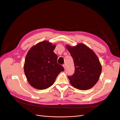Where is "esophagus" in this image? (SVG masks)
<instances>
[{
	"instance_id": "1",
	"label": "esophagus",
	"mask_w": 120,
	"mask_h": 120,
	"mask_svg": "<svg viewBox=\"0 0 120 120\" xmlns=\"http://www.w3.org/2000/svg\"><path fill=\"white\" fill-rule=\"evenodd\" d=\"M63 67L64 68V69L66 68V64H64L63 65Z\"/></svg>"
}]
</instances>
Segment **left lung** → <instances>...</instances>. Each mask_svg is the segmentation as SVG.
I'll list each match as a JSON object with an SVG mask.
<instances>
[{
  "mask_svg": "<svg viewBox=\"0 0 120 120\" xmlns=\"http://www.w3.org/2000/svg\"><path fill=\"white\" fill-rule=\"evenodd\" d=\"M74 60L75 71L73 75L68 76L71 84L80 90L93 87L99 80L101 66L95 53L83 43L76 46L66 45Z\"/></svg>",
  "mask_w": 120,
  "mask_h": 120,
  "instance_id": "8db88e82",
  "label": "left lung"
}]
</instances>
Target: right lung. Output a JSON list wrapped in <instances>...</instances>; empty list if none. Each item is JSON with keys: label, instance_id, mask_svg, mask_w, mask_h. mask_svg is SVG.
<instances>
[{"label": "right lung", "instance_id": "add662e5", "mask_svg": "<svg viewBox=\"0 0 120 120\" xmlns=\"http://www.w3.org/2000/svg\"><path fill=\"white\" fill-rule=\"evenodd\" d=\"M55 45L42 41L32 46L25 59L24 71L29 83L34 88L45 90L52 86L63 67L57 63L53 52Z\"/></svg>", "mask_w": 120, "mask_h": 120}]
</instances>
